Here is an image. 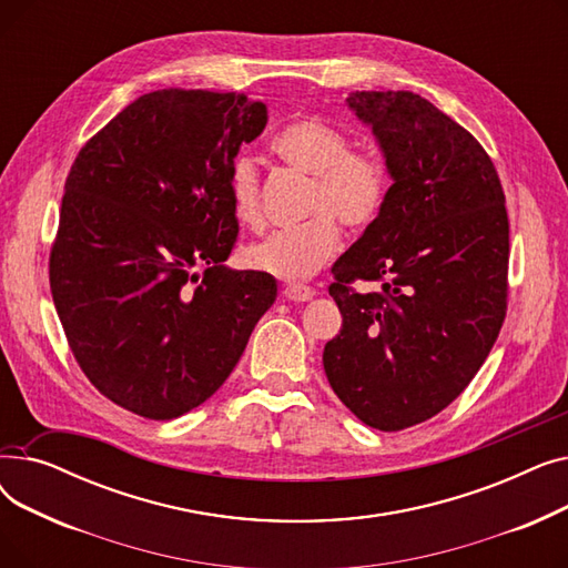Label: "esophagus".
Wrapping results in <instances>:
<instances>
[{
  "mask_svg": "<svg viewBox=\"0 0 568 568\" xmlns=\"http://www.w3.org/2000/svg\"><path fill=\"white\" fill-rule=\"evenodd\" d=\"M283 294H285V300H290V302H308V300H313V287H308V285H302V283H290L285 290H283Z\"/></svg>",
  "mask_w": 568,
  "mask_h": 568,
  "instance_id": "1",
  "label": "esophagus"
}]
</instances>
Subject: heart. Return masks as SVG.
<instances>
[{"label": "heart", "mask_w": 568, "mask_h": 568, "mask_svg": "<svg viewBox=\"0 0 568 568\" xmlns=\"http://www.w3.org/2000/svg\"><path fill=\"white\" fill-rule=\"evenodd\" d=\"M272 149L294 170L313 176L308 212L315 214L300 227L276 230L260 244L246 248V262L257 272L285 281L315 276L329 262L341 244L334 219L349 230L371 227L389 197V165L377 149L352 146L349 135L304 116L283 126ZM230 212L239 225L260 227V176L251 156H236L227 174Z\"/></svg>", "instance_id": "b5f03b06"}]
</instances>
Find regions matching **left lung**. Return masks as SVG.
<instances>
[{
    "instance_id": "obj_1",
    "label": "left lung",
    "mask_w": 568,
    "mask_h": 568,
    "mask_svg": "<svg viewBox=\"0 0 568 568\" xmlns=\"http://www.w3.org/2000/svg\"><path fill=\"white\" fill-rule=\"evenodd\" d=\"M389 165V197L332 274L343 329L324 345L334 394L394 433L454 403L506 315L509 216L497 170L452 116L412 92H352ZM354 280H377L356 293Z\"/></svg>"
}]
</instances>
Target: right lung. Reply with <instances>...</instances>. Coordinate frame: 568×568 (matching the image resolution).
<instances>
[{
  "label": "right lung",
  "mask_w": 568,
  "mask_h": 568,
  "mask_svg": "<svg viewBox=\"0 0 568 568\" xmlns=\"http://www.w3.org/2000/svg\"><path fill=\"white\" fill-rule=\"evenodd\" d=\"M264 126L266 105L244 94L159 89L71 165L52 302L89 382L144 419L212 398L276 302L272 274L225 264L239 232L230 165Z\"/></svg>",
  "instance_id": "add662e5"
}]
</instances>
